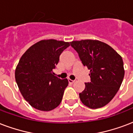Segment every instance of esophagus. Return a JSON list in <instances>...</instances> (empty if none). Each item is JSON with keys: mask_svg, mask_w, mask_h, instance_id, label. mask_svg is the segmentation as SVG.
<instances>
[{"mask_svg": "<svg viewBox=\"0 0 133 133\" xmlns=\"http://www.w3.org/2000/svg\"><path fill=\"white\" fill-rule=\"evenodd\" d=\"M68 82H69V84H73V83L75 82V81H74V80L70 79H69Z\"/></svg>", "mask_w": 133, "mask_h": 133, "instance_id": "34e87169", "label": "esophagus"}]
</instances>
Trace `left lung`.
<instances>
[{"mask_svg":"<svg viewBox=\"0 0 133 133\" xmlns=\"http://www.w3.org/2000/svg\"><path fill=\"white\" fill-rule=\"evenodd\" d=\"M84 66L90 70L91 82L79 94L81 101L91 109L104 107L118 91L124 77L123 59L114 49L99 40L72 41Z\"/></svg>","mask_w":133,"mask_h":133,"instance_id":"1","label":"left lung"}]
</instances>
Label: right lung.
Segmentation results:
<instances>
[{"instance_id": "1", "label": "right lung", "mask_w": 133, "mask_h": 133, "mask_svg": "<svg viewBox=\"0 0 133 133\" xmlns=\"http://www.w3.org/2000/svg\"><path fill=\"white\" fill-rule=\"evenodd\" d=\"M69 46V42L63 41L41 40L28 49L19 60L15 70L16 82L24 99L35 109L51 111L61 102L68 81L54 76L53 70Z\"/></svg>"}]
</instances>
